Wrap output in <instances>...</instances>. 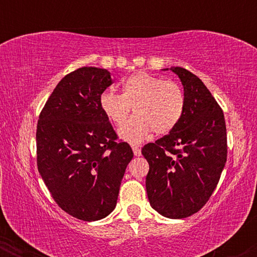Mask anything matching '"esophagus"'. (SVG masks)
<instances>
[{
  "label": "esophagus",
  "instance_id": "34e87169",
  "mask_svg": "<svg viewBox=\"0 0 257 257\" xmlns=\"http://www.w3.org/2000/svg\"><path fill=\"white\" fill-rule=\"evenodd\" d=\"M132 149H133V152H134L135 156H140L141 155V150H140V147H139V146L133 145Z\"/></svg>",
  "mask_w": 257,
  "mask_h": 257
}]
</instances>
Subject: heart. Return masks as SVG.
Returning <instances> with one entry per match:
<instances>
[{
    "instance_id": "b5f03b06",
    "label": "heart",
    "mask_w": 257,
    "mask_h": 257,
    "mask_svg": "<svg viewBox=\"0 0 257 257\" xmlns=\"http://www.w3.org/2000/svg\"><path fill=\"white\" fill-rule=\"evenodd\" d=\"M182 88L173 81L138 72L126 78L122 94L105 91L100 106L113 124L122 125L133 108V118L119 129V137L132 144L141 143L153 133L168 134L179 124L185 112Z\"/></svg>"
}]
</instances>
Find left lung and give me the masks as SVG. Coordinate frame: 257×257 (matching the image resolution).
<instances>
[{
	"label": "left lung",
	"instance_id": "1",
	"mask_svg": "<svg viewBox=\"0 0 257 257\" xmlns=\"http://www.w3.org/2000/svg\"><path fill=\"white\" fill-rule=\"evenodd\" d=\"M172 70L184 85V116L141 153L150 166V204L163 216L184 219L199 211L216 188L227 159V134L222 108L204 83L184 67Z\"/></svg>",
	"mask_w": 257,
	"mask_h": 257
}]
</instances>
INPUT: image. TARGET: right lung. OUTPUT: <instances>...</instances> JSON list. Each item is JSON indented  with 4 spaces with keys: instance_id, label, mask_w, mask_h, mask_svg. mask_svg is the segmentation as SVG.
Segmentation results:
<instances>
[{
    "instance_id": "add662e5",
    "label": "right lung",
    "mask_w": 257,
    "mask_h": 257,
    "mask_svg": "<svg viewBox=\"0 0 257 257\" xmlns=\"http://www.w3.org/2000/svg\"><path fill=\"white\" fill-rule=\"evenodd\" d=\"M111 84L107 70L79 67L59 82L37 122L38 172L57 204L78 220L104 219L113 210L134 156L100 106Z\"/></svg>"
}]
</instances>
